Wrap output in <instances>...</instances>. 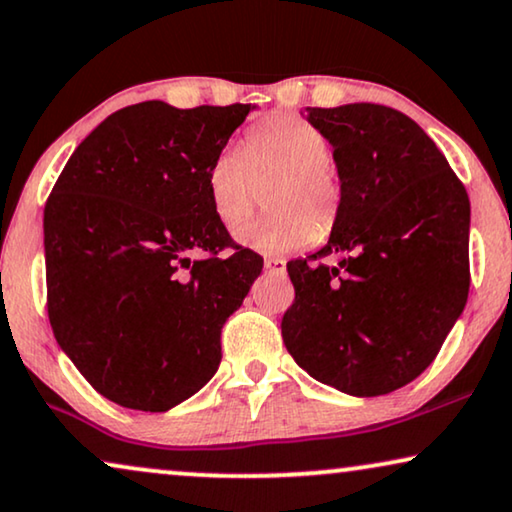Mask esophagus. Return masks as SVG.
Returning a JSON list of instances; mask_svg holds the SVG:
<instances>
[{
    "label": "esophagus",
    "instance_id": "1",
    "mask_svg": "<svg viewBox=\"0 0 512 512\" xmlns=\"http://www.w3.org/2000/svg\"><path fill=\"white\" fill-rule=\"evenodd\" d=\"M265 270L272 272V275H284L286 272V261L284 258H265Z\"/></svg>",
    "mask_w": 512,
    "mask_h": 512
}]
</instances>
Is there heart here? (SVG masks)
Segmentation results:
<instances>
[{
  "mask_svg": "<svg viewBox=\"0 0 512 512\" xmlns=\"http://www.w3.org/2000/svg\"><path fill=\"white\" fill-rule=\"evenodd\" d=\"M328 137L307 118L277 114L247 132V144L223 146L207 167V195L226 228L247 219L261 186H270L263 219L244 226L237 240L265 254L303 249L331 230L342 209V186L331 170Z\"/></svg>",
  "mask_w": 512,
  "mask_h": 512,
  "instance_id": "obj_1",
  "label": "heart"
}]
</instances>
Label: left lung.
Returning a JSON list of instances; mask_svg holds the SVG:
<instances>
[{"mask_svg":"<svg viewBox=\"0 0 512 512\" xmlns=\"http://www.w3.org/2000/svg\"><path fill=\"white\" fill-rule=\"evenodd\" d=\"M328 137L342 209L328 244L286 263L289 354L349 396H382L431 366L464 312L471 202L433 139L401 111L307 107ZM340 253L334 266L310 264Z\"/></svg>","mask_w":512,"mask_h":512,"instance_id":"left-lung-1","label":"left lung"}]
</instances>
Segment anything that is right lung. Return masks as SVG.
Segmentation results:
<instances>
[{
  "label": "right lung",
  "mask_w": 512,
  "mask_h": 512,
  "mask_svg": "<svg viewBox=\"0 0 512 512\" xmlns=\"http://www.w3.org/2000/svg\"><path fill=\"white\" fill-rule=\"evenodd\" d=\"M254 109H118L48 195L53 335L90 387L123 408L165 412L205 387L221 328L261 275L263 258L230 240L207 195L209 163Z\"/></svg>",
  "instance_id": "right-lung-1"
}]
</instances>
